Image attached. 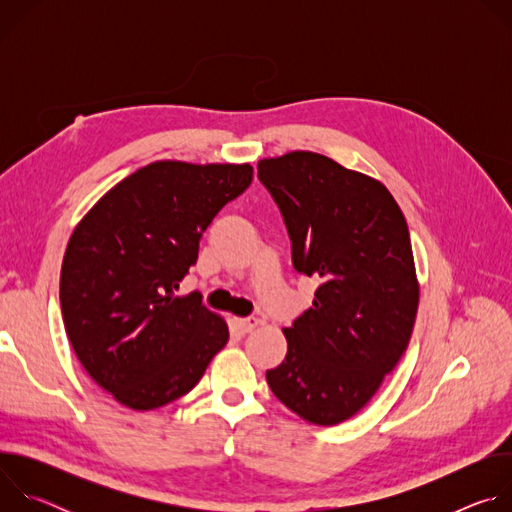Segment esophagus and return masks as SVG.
Here are the masks:
<instances>
[{
    "label": "esophagus",
    "instance_id": "1",
    "mask_svg": "<svg viewBox=\"0 0 512 512\" xmlns=\"http://www.w3.org/2000/svg\"><path fill=\"white\" fill-rule=\"evenodd\" d=\"M259 318H253V316H249V318H235V326L239 328V332H243V334H247V332H251V330H255L257 326H259Z\"/></svg>",
    "mask_w": 512,
    "mask_h": 512
}]
</instances>
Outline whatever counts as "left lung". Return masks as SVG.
I'll return each mask as SVG.
<instances>
[{
	"label": "left lung",
	"instance_id": "obj_1",
	"mask_svg": "<svg viewBox=\"0 0 512 512\" xmlns=\"http://www.w3.org/2000/svg\"><path fill=\"white\" fill-rule=\"evenodd\" d=\"M259 178L294 267L322 281L283 330L287 354L267 383L308 423L336 425L373 399L411 340L419 281L405 214L381 180L316 152L263 158Z\"/></svg>",
	"mask_w": 512,
	"mask_h": 512
}]
</instances>
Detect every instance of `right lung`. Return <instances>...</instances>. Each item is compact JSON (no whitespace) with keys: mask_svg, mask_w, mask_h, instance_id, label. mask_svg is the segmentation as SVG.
I'll list each match as a JSON object with an SVG mask.
<instances>
[{"mask_svg":"<svg viewBox=\"0 0 512 512\" xmlns=\"http://www.w3.org/2000/svg\"><path fill=\"white\" fill-rule=\"evenodd\" d=\"M251 182V164L152 162L107 190L72 231L60 269L64 328L85 371L121 405L176 401L227 344V320L196 291H174L216 212Z\"/></svg>","mask_w":512,"mask_h":512,"instance_id":"1","label":"right lung"}]
</instances>
